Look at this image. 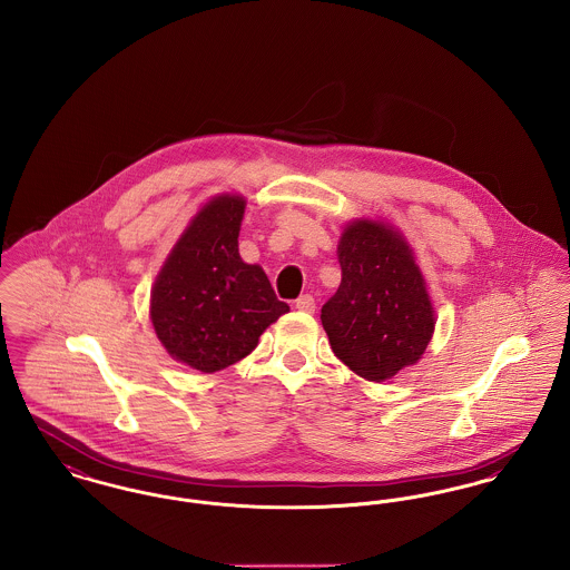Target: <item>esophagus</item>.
Masks as SVG:
<instances>
[{
	"label": "esophagus",
	"instance_id": "34e87169",
	"mask_svg": "<svg viewBox=\"0 0 570 570\" xmlns=\"http://www.w3.org/2000/svg\"><path fill=\"white\" fill-rule=\"evenodd\" d=\"M295 305H297V309L305 312V314H314V309H316V301L312 295H301Z\"/></svg>",
	"mask_w": 570,
	"mask_h": 570
}]
</instances>
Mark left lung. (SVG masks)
<instances>
[{
	"mask_svg": "<svg viewBox=\"0 0 570 570\" xmlns=\"http://www.w3.org/2000/svg\"><path fill=\"white\" fill-rule=\"evenodd\" d=\"M342 284L321 321L335 356L382 382L414 365L434 335V307L406 239L393 226L356 219L337 245Z\"/></svg>",
	"mask_w": 570,
	"mask_h": 570,
	"instance_id": "obj_1",
	"label": "left lung"
}]
</instances>
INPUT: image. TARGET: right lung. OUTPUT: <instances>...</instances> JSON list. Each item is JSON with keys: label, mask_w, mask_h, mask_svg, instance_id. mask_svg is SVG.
I'll return each instance as SVG.
<instances>
[{"label": "right lung", "mask_w": 570, "mask_h": 570, "mask_svg": "<svg viewBox=\"0 0 570 570\" xmlns=\"http://www.w3.org/2000/svg\"><path fill=\"white\" fill-rule=\"evenodd\" d=\"M245 198L222 194L190 222L151 288V323L168 354L214 374L252 353L291 307L239 256Z\"/></svg>", "instance_id": "add662e5"}]
</instances>
